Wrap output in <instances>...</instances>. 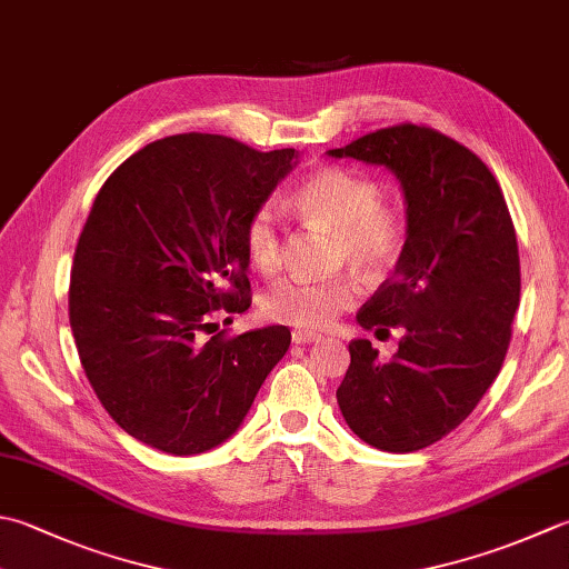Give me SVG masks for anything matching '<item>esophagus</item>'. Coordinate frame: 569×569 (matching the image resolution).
<instances>
[{"label":"esophagus","mask_w":569,"mask_h":569,"mask_svg":"<svg viewBox=\"0 0 569 569\" xmlns=\"http://www.w3.org/2000/svg\"><path fill=\"white\" fill-rule=\"evenodd\" d=\"M293 342L296 345H306V342H320L322 336L320 332H313V330H293Z\"/></svg>","instance_id":"esophagus-1"}]
</instances>
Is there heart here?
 Returning <instances> with one entry per match:
<instances>
[{"instance_id":"b5f03b06","label":"heart","mask_w":569,"mask_h":569,"mask_svg":"<svg viewBox=\"0 0 569 569\" xmlns=\"http://www.w3.org/2000/svg\"><path fill=\"white\" fill-rule=\"evenodd\" d=\"M382 199V187L342 167H322L308 174L293 194V204L308 219L336 229V261H350L360 271L382 276L405 249V217ZM243 247L259 271L281 263V227L271 204L256 207L243 227ZM360 296L358 278H286L266 291L261 308L269 320L296 328H328Z\"/></svg>"}]
</instances>
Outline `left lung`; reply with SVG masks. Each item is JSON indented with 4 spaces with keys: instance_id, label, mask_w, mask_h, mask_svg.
<instances>
[{
    "instance_id": "obj_1",
    "label": "left lung",
    "mask_w": 569,
    "mask_h": 569,
    "mask_svg": "<svg viewBox=\"0 0 569 569\" xmlns=\"http://www.w3.org/2000/svg\"><path fill=\"white\" fill-rule=\"evenodd\" d=\"M328 154L392 170L407 204L395 276L358 313L365 330L405 338L389 362L352 340L338 405L370 447L419 451L459 427L503 367L520 303L513 219L481 158L433 128L402 122Z\"/></svg>"
}]
</instances>
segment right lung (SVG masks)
<instances>
[{
    "mask_svg": "<svg viewBox=\"0 0 569 569\" xmlns=\"http://www.w3.org/2000/svg\"><path fill=\"white\" fill-rule=\"evenodd\" d=\"M296 158L184 132L144 144L100 187L69 320L88 382L132 439L174 456L219 447L286 355V326L229 338L214 318L251 306L243 227Z\"/></svg>",
    "mask_w": 569,
    "mask_h": 569,
    "instance_id": "obj_1",
    "label": "right lung"
}]
</instances>
